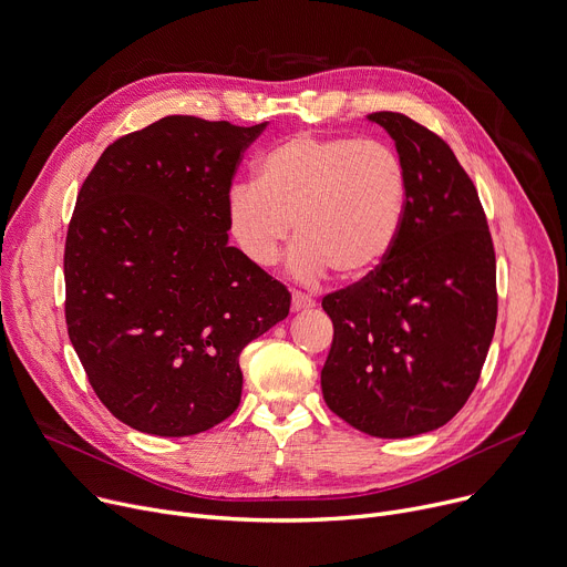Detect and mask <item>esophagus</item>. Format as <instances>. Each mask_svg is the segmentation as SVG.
Instances as JSON below:
<instances>
[{
  "label": "esophagus",
  "instance_id": "obj_1",
  "mask_svg": "<svg viewBox=\"0 0 567 567\" xmlns=\"http://www.w3.org/2000/svg\"><path fill=\"white\" fill-rule=\"evenodd\" d=\"M317 305V300L312 296H305L300 291H293L291 293V310L293 312H302V310H312V307Z\"/></svg>",
  "mask_w": 567,
  "mask_h": 567
}]
</instances>
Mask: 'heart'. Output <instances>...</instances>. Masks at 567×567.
<instances>
[{"instance_id": "1", "label": "heart", "mask_w": 567, "mask_h": 567, "mask_svg": "<svg viewBox=\"0 0 567 567\" xmlns=\"http://www.w3.org/2000/svg\"><path fill=\"white\" fill-rule=\"evenodd\" d=\"M409 176L380 140L291 135L257 161L255 183L226 196L228 233L246 260L271 269L293 235L291 274L315 282L375 271L391 252L406 210Z\"/></svg>"}]
</instances>
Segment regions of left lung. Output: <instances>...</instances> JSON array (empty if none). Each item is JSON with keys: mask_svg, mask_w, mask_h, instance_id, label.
<instances>
[{"mask_svg": "<svg viewBox=\"0 0 567 567\" xmlns=\"http://www.w3.org/2000/svg\"><path fill=\"white\" fill-rule=\"evenodd\" d=\"M406 167L409 196L386 260L328 293L326 404L380 439L432 432L471 398L497 321L495 250L471 176L430 128L373 113Z\"/></svg>", "mask_w": 567, "mask_h": 567, "instance_id": "1", "label": "left lung"}]
</instances>
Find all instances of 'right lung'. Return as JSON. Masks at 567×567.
I'll list each match as a JSON object with an SVG mask.
<instances>
[{"label":"right lung","mask_w":567,"mask_h":567,"mask_svg":"<svg viewBox=\"0 0 567 567\" xmlns=\"http://www.w3.org/2000/svg\"><path fill=\"white\" fill-rule=\"evenodd\" d=\"M267 128L169 115L115 140L83 181L65 239V321L115 419L192 436L241 400L239 352L291 293L228 244L226 196Z\"/></svg>","instance_id":"obj_1"}]
</instances>
